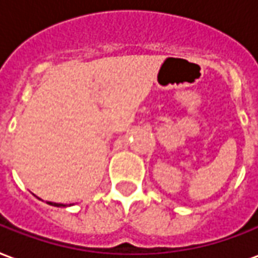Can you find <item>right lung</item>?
I'll return each mask as SVG.
<instances>
[{
  "label": "right lung",
  "mask_w": 258,
  "mask_h": 258,
  "mask_svg": "<svg viewBox=\"0 0 258 258\" xmlns=\"http://www.w3.org/2000/svg\"><path fill=\"white\" fill-rule=\"evenodd\" d=\"M49 205H53V207H66L63 204H54V202H47Z\"/></svg>",
  "instance_id": "obj_1"
}]
</instances>
